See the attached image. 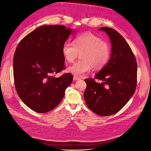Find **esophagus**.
Segmentation results:
<instances>
[{"label": "esophagus", "instance_id": "1", "mask_svg": "<svg viewBox=\"0 0 151 151\" xmlns=\"http://www.w3.org/2000/svg\"><path fill=\"white\" fill-rule=\"evenodd\" d=\"M78 80H80V78H78V77H77V76H73V81H78Z\"/></svg>", "mask_w": 151, "mask_h": 151}]
</instances>
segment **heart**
Wrapping results in <instances>:
<instances>
[{"mask_svg":"<svg viewBox=\"0 0 151 151\" xmlns=\"http://www.w3.org/2000/svg\"><path fill=\"white\" fill-rule=\"evenodd\" d=\"M64 58L69 63L73 62L81 54L82 60L70 66L67 71L76 76H82L95 69L102 68L110 57L108 45L100 37L91 33H86L78 36L75 40V45L65 42L62 46Z\"/></svg>","mask_w":151,"mask_h":151,"instance_id":"heart-1","label":"heart"}]
</instances>
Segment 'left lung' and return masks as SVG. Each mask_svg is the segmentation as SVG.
<instances>
[{"label": "left lung", "instance_id": "left-lung-1", "mask_svg": "<svg viewBox=\"0 0 151 151\" xmlns=\"http://www.w3.org/2000/svg\"><path fill=\"white\" fill-rule=\"evenodd\" d=\"M110 38L111 50L108 63L95 75L102 83L93 78L87 84L84 99L88 108L101 116L113 115L123 108L132 97L136 88L137 63L129 45L113 28L102 27Z\"/></svg>", "mask_w": 151, "mask_h": 151}]
</instances>
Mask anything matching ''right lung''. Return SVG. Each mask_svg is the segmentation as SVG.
Returning a JSON list of instances; mask_svg holds the SVG:
<instances>
[{
	"instance_id": "obj_1",
	"label": "right lung",
	"mask_w": 151,
	"mask_h": 151,
	"mask_svg": "<svg viewBox=\"0 0 151 151\" xmlns=\"http://www.w3.org/2000/svg\"><path fill=\"white\" fill-rule=\"evenodd\" d=\"M73 29L63 25H44L27 35L14 56V77L17 94L28 108L46 113L58 105L73 75L52 74L65 68L62 46Z\"/></svg>"
}]
</instances>
